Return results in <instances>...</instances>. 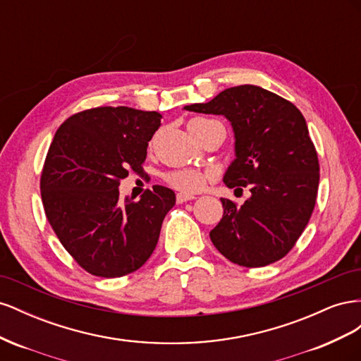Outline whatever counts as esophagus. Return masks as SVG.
Wrapping results in <instances>:
<instances>
[{
	"label": "esophagus",
	"instance_id": "34e87169",
	"mask_svg": "<svg viewBox=\"0 0 361 361\" xmlns=\"http://www.w3.org/2000/svg\"><path fill=\"white\" fill-rule=\"evenodd\" d=\"M195 197L191 194H185V192H179L176 194V202L178 203H183V202H188V200H194Z\"/></svg>",
	"mask_w": 361,
	"mask_h": 361
}]
</instances>
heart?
Instances as JSON below:
<instances>
[{"label": "heart", "mask_w": 361, "mask_h": 361, "mask_svg": "<svg viewBox=\"0 0 361 361\" xmlns=\"http://www.w3.org/2000/svg\"><path fill=\"white\" fill-rule=\"evenodd\" d=\"M194 120H206V118H194ZM206 179L207 176L199 169H178V170L169 171L166 174V180L169 185H171V187L176 188L178 191L187 192V194L200 191L204 187Z\"/></svg>", "instance_id": "heart-1"}]
</instances>
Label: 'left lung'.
<instances>
[{
	"label": "left lung",
	"mask_w": 361,
	"mask_h": 361,
	"mask_svg": "<svg viewBox=\"0 0 361 361\" xmlns=\"http://www.w3.org/2000/svg\"><path fill=\"white\" fill-rule=\"evenodd\" d=\"M185 110L224 116L235 133L236 158L224 174L228 188H248L209 233L233 264L265 267L285 257L307 226L319 185V161L307 123L292 102L257 85H238Z\"/></svg>",
	"instance_id": "left-lung-1"
}]
</instances>
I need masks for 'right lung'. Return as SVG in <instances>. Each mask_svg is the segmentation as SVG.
<instances>
[{
    "instance_id": "1",
    "label": "right lung",
    "mask_w": 361,
    "mask_h": 361,
    "mask_svg": "<svg viewBox=\"0 0 361 361\" xmlns=\"http://www.w3.org/2000/svg\"><path fill=\"white\" fill-rule=\"evenodd\" d=\"M157 111L97 106L57 129L43 164L42 202L68 253L96 277H122L146 264L176 195L154 185L140 200L118 197L120 180L143 171Z\"/></svg>"
}]
</instances>
